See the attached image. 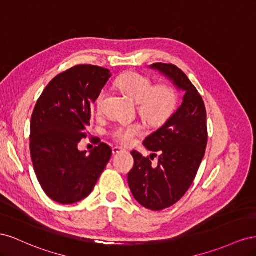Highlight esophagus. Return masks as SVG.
I'll list each match as a JSON object with an SVG mask.
<instances>
[{"instance_id":"obj_1","label":"esophagus","mask_w":256,"mask_h":256,"mask_svg":"<svg viewBox=\"0 0 256 256\" xmlns=\"http://www.w3.org/2000/svg\"><path fill=\"white\" fill-rule=\"evenodd\" d=\"M122 150H125L122 148V147H118V146H115V147H113V148H112V152H113L114 154H120V152H122Z\"/></svg>"}]
</instances>
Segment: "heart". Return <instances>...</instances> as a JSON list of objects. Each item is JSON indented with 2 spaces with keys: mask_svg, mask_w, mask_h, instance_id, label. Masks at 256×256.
<instances>
[{
  "mask_svg": "<svg viewBox=\"0 0 256 256\" xmlns=\"http://www.w3.org/2000/svg\"><path fill=\"white\" fill-rule=\"evenodd\" d=\"M115 85L132 102L138 104V111L152 126H160L164 124L174 113L177 106V94L170 85L160 84L154 86L150 78L138 72H127L116 80ZM102 90L96 99L99 106L104 98ZM144 134L142 124H131L116 127L112 136L116 141L129 145L134 138Z\"/></svg>",
  "mask_w": 256,
  "mask_h": 256,
  "instance_id": "1",
  "label": "heart"
}]
</instances>
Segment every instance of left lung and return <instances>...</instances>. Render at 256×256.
I'll use <instances>...</instances> for the list:
<instances>
[{"instance_id":"1","label":"left lung","mask_w":256,"mask_h":256,"mask_svg":"<svg viewBox=\"0 0 256 256\" xmlns=\"http://www.w3.org/2000/svg\"><path fill=\"white\" fill-rule=\"evenodd\" d=\"M184 92L182 102L164 125L145 138L143 145L161 152L157 166L150 158L132 150L134 166L128 174L134 198L150 210H162L180 200L198 173L207 144L206 109L194 85L172 64L150 66Z\"/></svg>"}]
</instances>
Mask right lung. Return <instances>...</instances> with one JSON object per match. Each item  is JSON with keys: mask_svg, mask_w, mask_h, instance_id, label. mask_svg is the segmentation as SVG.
Wrapping results in <instances>:
<instances>
[{"mask_svg": "<svg viewBox=\"0 0 256 256\" xmlns=\"http://www.w3.org/2000/svg\"><path fill=\"white\" fill-rule=\"evenodd\" d=\"M112 74L79 65L56 76L38 99L30 120V156L37 180L51 200L74 204L90 194L112 150L100 143L79 150L96 102Z\"/></svg>", "mask_w": 256, "mask_h": 256, "instance_id": "add662e5", "label": "right lung"}]
</instances>
